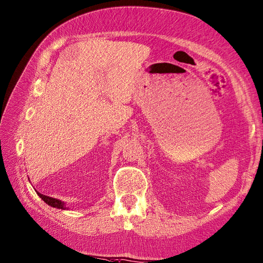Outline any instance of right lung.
Returning a JSON list of instances; mask_svg holds the SVG:
<instances>
[{"label":"right lung","mask_w":263,"mask_h":263,"mask_svg":"<svg viewBox=\"0 0 263 263\" xmlns=\"http://www.w3.org/2000/svg\"><path fill=\"white\" fill-rule=\"evenodd\" d=\"M37 196L41 198L46 204H49L53 208H57V209H62V210H67L69 208H66L64 202H62L61 200H58V199H54V198H51V197H48V196H44V194L40 193V192H36Z\"/></svg>","instance_id":"1"}]
</instances>
